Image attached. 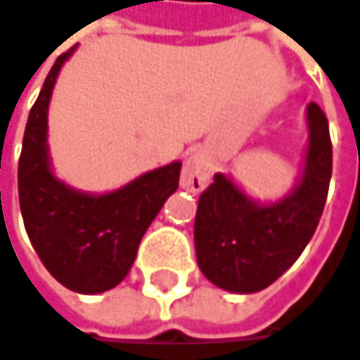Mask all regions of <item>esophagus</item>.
I'll return each mask as SVG.
<instances>
[{"mask_svg":"<svg viewBox=\"0 0 360 360\" xmlns=\"http://www.w3.org/2000/svg\"><path fill=\"white\" fill-rule=\"evenodd\" d=\"M211 176H213V162L205 153L196 151L184 162L180 186L188 193H202L209 186Z\"/></svg>","mask_w":360,"mask_h":360,"instance_id":"34e87169","label":"esophagus"}]
</instances>
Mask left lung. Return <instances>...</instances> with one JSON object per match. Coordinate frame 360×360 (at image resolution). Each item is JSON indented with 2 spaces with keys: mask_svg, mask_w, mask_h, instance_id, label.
Masks as SVG:
<instances>
[{
  "mask_svg": "<svg viewBox=\"0 0 360 360\" xmlns=\"http://www.w3.org/2000/svg\"><path fill=\"white\" fill-rule=\"evenodd\" d=\"M307 145L291 191L258 200L229 174H215L200 194L194 248L200 272L223 291L258 293L295 264L320 223L332 178L328 118L316 102L305 108Z\"/></svg>",
  "mask_w": 360,
  "mask_h": 360,
  "instance_id": "obj_1",
  "label": "left lung"
}]
</instances>
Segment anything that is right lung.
Instances as JSON below:
<instances>
[{"label": "right lung", "instance_id": "right-lung-1", "mask_svg": "<svg viewBox=\"0 0 360 360\" xmlns=\"http://www.w3.org/2000/svg\"><path fill=\"white\" fill-rule=\"evenodd\" d=\"M77 46L49 71L30 110L18 166L20 211L30 244L44 269L63 287L98 295L131 270L143 233L178 188L182 162L149 169L108 193H86L61 180L49 151V104L61 67Z\"/></svg>", "mask_w": 360, "mask_h": 360}]
</instances>
